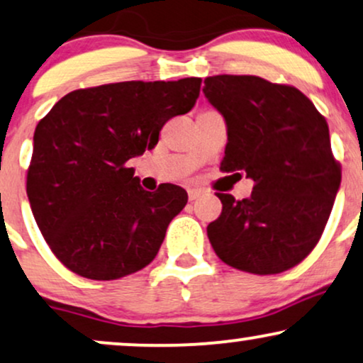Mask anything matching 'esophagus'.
<instances>
[{
	"instance_id": "1",
	"label": "esophagus",
	"mask_w": 363,
	"mask_h": 363,
	"mask_svg": "<svg viewBox=\"0 0 363 363\" xmlns=\"http://www.w3.org/2000/svg\"><path fill=\"white\" fill-rule=\"evenodd\" d=\"M203 190H201V188H190V190H188V199H190L191 201L193 200H196V199H200L201 195H203Z\"/></svg>"
}]
</instances>
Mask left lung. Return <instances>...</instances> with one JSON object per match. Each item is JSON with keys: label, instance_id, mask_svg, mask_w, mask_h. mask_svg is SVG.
Segmentation results:
<instances>
[{"label": "left lung", "instance_id": "1", "mask_svg": "<svg viewBox=\"0 0 363 363\" xmlns=\"http://www.w3.org/2000/svg\"><path fill=\"white\" fill-rule=\"evenodd\" d=\"M203 93L227 121L220 170L255 183L250 199L216 193L223 208L206 227L211 247L248 274L290 270L318 243L340 186L327 121L300 89L252 74L208 77Z\"/></svg>", "mask_w": 363, "mask_h": 363}]
</instances>
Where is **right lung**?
I'll return each mask as SVG.
<instances>
[{"instance_id": "add662e5", "label": "right lung", "mask_w": 363, "mask_h": 363, "mask_svg": "<svg viewBox=\"0 0 363 363\" xmlns=\"http://www.w3.org/2000/svg\"><path fill=\"white\" fill-rule=\"evenodd\" d=\"M200 84V78H183L74 89L36 125L28 200L68 270L116 280L157 257L188 195L172 183L143 190L126 163L155 148L168 120L191 110Z\"/></svg>"}]
</instances>
